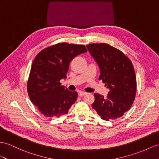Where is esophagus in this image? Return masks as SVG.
Listing matches in <instances>:
<instances>
[{
    "label": "esophagus",
    "instance_id": "esophagus-1",
    "mask_svg": "<svg viewBox=\"0 0 159 159\" xmlns=\"http://www.w3.org/2000/svg\"><path fill=\"white\" fill-rule=\"evenodd\" d=\"M87 93L86 92H84V91H80L79 93V95L80 97H82V96H84V95H86Z\"/></svg>",
    "mask_w": 159,
    "mask_h": 159
}]
</instances>
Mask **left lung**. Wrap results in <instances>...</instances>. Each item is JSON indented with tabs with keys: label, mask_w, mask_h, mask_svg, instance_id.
Here are the masks:
<instances>
[{
	"label": "left lung",
	"mask_w": 159,
	"mask_h": 159,
	"mask_svg": "<svg viewBox=\"0 0 159 159\" xmlns=\"http://www.w3.org/2000/svg\"><path fill=\"white\" fill-rule=\"evenodd\" d=\"M87 47L99 65V80L110 90L106 98L95 93L92 107L104 120L118 118L129 110L135 99L136 77L133 64L123 52L107 43Z\"/></svg>",
	"instance_id": "left-lung-1"
}]
</instances>
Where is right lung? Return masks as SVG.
<instances>
[{
    "instance_id": "add662e5",
    "label": "right lung",
    "mask_w": 159,
    "mask_h": 159,
    "mask_svg": "<svg viewBox=\"0 0 159 159\" xmlns=\"http://www.w3.org/2000/svg\"><path fill=\"white\" fill-rule=\"evenodd\" d=\"M87 52L84 45L64 42L45 48L35 56L27 89L31 101L42 114L48 117L67 114L78 94L62 86L60 80L66 78L72 60Z\"/></svg>"
}]
</instances>
